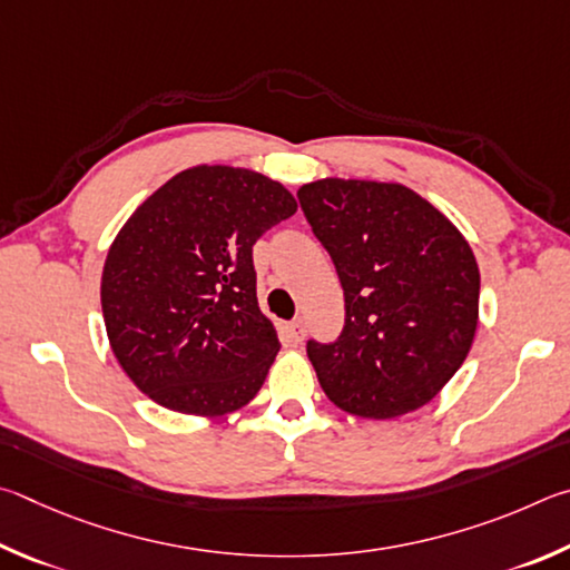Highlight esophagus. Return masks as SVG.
<instances>
[{"label":"esophagus","instance_id":"esophagus-1","mask_svg":"<svg viewBox=\"0 0 570 570\" xmlns=\"http://www.w3.org/2000/svg\"><path fill=\"white\" fill-rule=\"evenodd\" d=\"M285 331H287V337H291L293 343H303V337H305V323L303 321L287 323Z\"/></svg>","mask_w":570,"mask_h":570}]
</instances>
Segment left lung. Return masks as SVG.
<instances>
[{
  "label": "left lung",
  "mask_w": 570,
  "mask_h": 570,
  "mask_svg": "<svg viewBox=\"0 0 570 570\" xmlns=\"http://www.w3.org/2000/svg\"><path fill=\"white\" fill-rule=\"evenodd\" d=\"M345 295V327L307 343L325 395L387 421L443 391L471 353L481 273L441 209L401 183L325 177L297 189Z\"/></svg>",
  "instance_id": "8db88e82"
}]
</instances>
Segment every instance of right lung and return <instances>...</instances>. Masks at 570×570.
Returning <instances> with one entry per match:
<instances>
[{
	"label": "right lung",
	"instance_id": "right-lung-1",
	"mask_svg": "<svg viewBox=\"0 0 570 570\" xmlns=\"http://www.w3.org/2000/svg\"><path fill=\"white\" fill-rule=\"evenodd\" d=\"M295 213L255 169L197 165L129 215L99 297L117 363L157 405L217 417L257 395L279 341L257 305L253 245Z\"/></svg>",
	"mask_w": 570,
	"mask_h": 570
}]
</instances>
